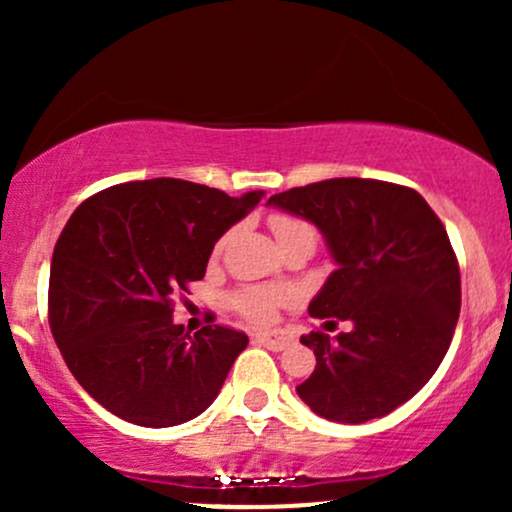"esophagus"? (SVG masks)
Returning a JSON list of instances; mask_svg holds the SVG:
<instances>
[{
	"label": "esophagus",
	"mask_w": 512,
	"mask_h": 512,
	"mask_svg": "<svg viewBox=\"0 0 512 512\" xmlns=\"http://www.w3.org/2000/svg\"><path fill=\"white\" fill-rule=\"evenodd\" d=\"M255 339L272 351H281L291 344V337H286L284 332H257Z\"/></svg>",
	"instance_id": "obj_1"
}]
</instances>
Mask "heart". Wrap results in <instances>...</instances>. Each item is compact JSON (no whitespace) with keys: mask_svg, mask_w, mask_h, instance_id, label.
Here are the masks:
<instances>
[{"mask_svg":"<svg viewBox=\"0 0 512 512\" xmlns=\"http://www.w3.org/2000/svg\"><path fill=\"white\" fill-rule=\"evenodd\" d=\"M269 223H272V231L279 243L301 236V233H315L308 221L298 219V216H291V214H274L272 219H269ZM223 245H226V238H221L219 243H216V252H221ZM286 298L289 296H286L284 291L264 289V286H250V289L238 291L236 296L231 298V305L236 313L245 317V320L260 322V325H264V322L272 320L276 308H279V303H284Z\"/></svg>","mask_w":512,"mask_h":512,"instance_id":"obj_1","label":"heart"}]
</instances>
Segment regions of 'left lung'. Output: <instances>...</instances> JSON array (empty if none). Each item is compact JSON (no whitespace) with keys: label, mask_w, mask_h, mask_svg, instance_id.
Here are the masks:
<instances>
[{"label":"left lung","mask_w":512,"mask_h":512,"mask_svg":"<svg viewBox=\"0 0 512 512\" xmlns=\"http://www.w3.org/2000/svg\"><path fill=\"white\" fill-rule=\"evenodd\" d=\"M269 204L313 221L339 264L308 313L354 322L334 339L301 337L317 363L298 397L342 424L390 414L431 380L460 317V264L443 221L411 187L368 178L293 187Z\"/></svg>","instance_id":"obj_1"}]
</instances>
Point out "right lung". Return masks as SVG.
I'll list each match as a JSON object with an SVG mask.
<instances>
[{
  "label": "right lung",
  "instance_id": "add662e5",
  "mask_svg": "<svg viewBox=\"0 0 512 512\" xmlns=\"http://www.w3.org/2000/svg\"><path fill=\"white\" fill-rule=\"evenodd\" d=\"M262 195L154 178L96 192L69 216L52 252L48 320L76 383L101 407L166 428L214 402L248 334L207 325L192 337L173 322L175 298Z\"/></svg>",
  "mask_w": 512,
  "mask_h": 512
}]
</instances>
